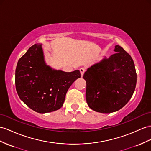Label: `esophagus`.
<instances>
[{
	"label": "esophagus",
	"instance_id": "esophagus-1",
	"mask_svg": "<svg viewBox=\"0 0 151 151\" xmlns=\"http://www.w3.org/2000/svg\"><path fill=\"white\" fill-rule=\"evenodd\" d=\"M80 74H81V76H83V74H84V73H85V71H86V69L85 68H80Z\"/></svg>",
	"mask_w": 151,
	"mask_h": 151
}]
</instances>
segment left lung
<instances>
[{
	"mask_svg": "<svg viewBox=\"0 0 151 151\" xmlns=\"http://www.w3.org/2000/svg\"><path fill=\"white\" fill-rule=\"evenodd\" d=\"M115 53L105 58L85 72L86 100L92 110L111 113L124 106L134 93L137 73L128 53L116 45Z\"/></svg>",
	"mask_w": 151,
	"mask_h": 151,
	"instance_id": "obj_1",
	"label": "left lung"
}]
</instances>
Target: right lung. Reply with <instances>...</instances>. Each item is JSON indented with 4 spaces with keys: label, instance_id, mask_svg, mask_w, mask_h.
Returning a JSON list of instances; mask_svg holds the SVG:
<instances>
[{
    "label": "right lung",
    "instance_id": "1",
    "mask_svg": "<svg viewBox=\"0 0 151 151\" xmlns=\"http://www.w3.org/2000/svg\"><path fill=\"white\" fill-rule=\"evenodd\" d=\"M79 70L64 72L46 65L41 44L30 47L19 59L15 71V86L19 97L30 109L40 114L63 106L65 94Z\"/></svg>",
    "mask_w": 151,
    "mask_h": 151
}]
</instances>
